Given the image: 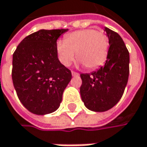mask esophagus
Here are the masks:
<instances>
[{
    "label": "esophagus",
    "instance_id": "esophagus-1",
    "mask_svg": "<svg viewBox=\"0 0 147 147\" xmlns=\"http://www.w3.org/2000/svg\"><path fill=\"white\" fill-rule=\"evenodd\" d=\"M71 75H72V76H79V73L75 72V71H71Z\"/></svg>",
    "mask_w": 147,
    "mask_h": 147
}]
</instances>
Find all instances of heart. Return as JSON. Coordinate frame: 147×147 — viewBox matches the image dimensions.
<instances>
[{
	"label": "heart",
	"mask_w": 147,
	"mask_h": 147,
	"mask_svg": "<svg viewBox=\"0 0 147 147\" xmlns=\"http://www.w3.org/2000/svg\"><path fill=\"white\" fill-rule=\"evenodd\" d=\"M109 51L107 36L102 31L95 29L77 30L65 36L64 41L56 44V53L59 61L69 66L76 58L87 69L98 68L107 60Z\"/></svg>",
	"instance_id": "1"
}]
</instances>
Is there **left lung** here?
<instances>
[{
    "label": "left lung",
    "mask_w": 147,
    "mask_h": 147,
    "mask_svg": "<svg viewBox=\"0 0 147 147\" xmlns=\"http://www.w3.org/2000/svg\"><path fill=\"white\" fill-rule=\"evenodd\" d=\"M104 31L110 45L105 65L91 74H81L82 101L87 109L96 112L106 111L117 105L129 76L130 56L123 40L107 27Z\"/></svg>",
    "instance_id": "obj_1"
}]
</instances>
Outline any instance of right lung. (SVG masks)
<instances>
[{
  "instance_id": "obj_1",
  "label": "right lung",
  "mask_w": 147,
  "mask_h": 147,
  "mask_svg": "<svg viewBox=\"0 0 147 147\" xmlns=\"http://www.w3.org/2000/svg\"><path fill=\"white\" fill-rule=\"evenodd\" d=\"M40 30L22 40L12 59V82L22 105L36 115L56 111L71 72L56 53L57 39L67 31Z\"/></svg>"
}]
</instances>
